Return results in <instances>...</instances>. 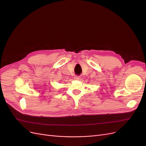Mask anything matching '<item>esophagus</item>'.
<instances>
[{"label": "esophagus", "mask_w": 146, "mask_h": 146, "mask_svg": "<svg viewBox=\"0 0 146 146\" xmlns=\"http://www.w3.org/2000/svg\"><path fill=\"white\" fill-rule=\"evenodd\" d=\"M74 78L76 79V80H79V79H80V76H76L74 77Z\"/></svg>", "instance_id": "esophagus-1"}]
</instances>
